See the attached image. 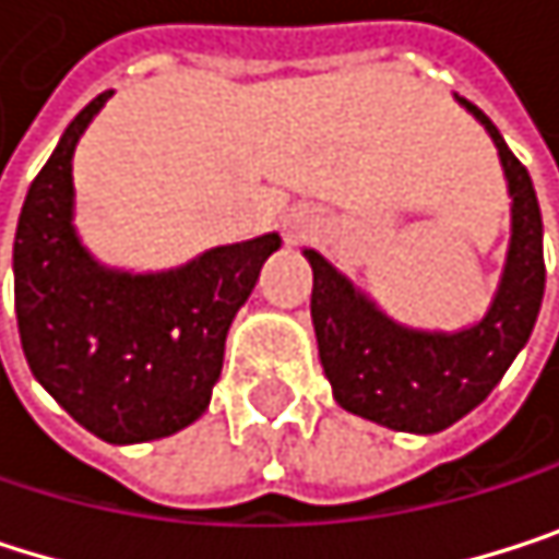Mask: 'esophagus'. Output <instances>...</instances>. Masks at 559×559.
I'll return each mask as SVG.
<instances>
[{
	"mask_svg": "<svg viewBox=\"0 0 559 559\" xmlns=\"http://www.w3.org/2000/svg\"><path fill=\"white\" fill-rule=\"evenodd\" d=\"M308 231H311V218H308L305 212H295V215L288 218V238H292V241H301Z\"/></svg>",
	"mask_w": 559,
	"mask_h": 559,
	"instance_id": "esophagus-1",
	"label": "esophagus"
}]
</instances>
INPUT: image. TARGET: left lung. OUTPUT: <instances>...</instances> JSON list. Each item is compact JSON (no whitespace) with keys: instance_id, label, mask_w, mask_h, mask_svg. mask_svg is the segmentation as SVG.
Returning <instances> with one entry per match:
<instances>
[{"instance_id":"8db88e82","label":"left lung","mask_w":559,"mask_h":559,"mask_svg":"<svg viewBox=\"0 0 559 559\" xmlns=\"http://www.w3.org/2000/svg\"><path fill=\"white\" fill-rule=\"evenodd\" d=\"M459 100L491 133L511 192L504 274L475 328L459 334L409 331L360 295L324 254L305 251L314 271L311 321L334 400L347 413L396 432L432 436L485 403L527 344L544 301V222L531 173L498 127L472 100Z\"/></svg>"}]
</instances>
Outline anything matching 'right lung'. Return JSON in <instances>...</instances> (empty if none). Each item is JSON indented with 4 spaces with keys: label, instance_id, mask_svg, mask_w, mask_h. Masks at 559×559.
<instances>
[{
    "label": "right lung",
    "instance_id": "1",
    "mask_svg": "<svg viewBox=\"0 0 559 559\" xmlns=\"http://www.w3.org/2000/svg\"><path fill=\"white\" fill-rule=\"evenodd\" d=\"M97 94L32 179L12 248L15 318L35 380L104 442H150L195 423L222 373L225 334L277 231L202 251L182 267H104L74 231L71 156Z\"/></svg>",
    "mask_w": 559,
    "mask_h": 559
}]
</instances>
